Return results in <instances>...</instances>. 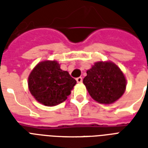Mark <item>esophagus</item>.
I'll use <instances>...</instances> for the list:
<instances>
[{"label":"esophagus","mask_w":148,"mask_h":148,"mask_svg":"<svg viewBox=\"0 0 148 148\" xmlns=\"http://www.w3.org/2000/svg\"><path fill=\"white\" fill-rule=\"evenodd\" d=\"M76 81L77 83H82V81H83V78H82L81 77H79L76 78Z\"/></svg>","instance_id":"esophagus-1"}]
</instances>
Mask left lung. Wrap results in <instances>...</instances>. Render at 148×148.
Here are the masks:
<instances>
[{"label": "left lung", "mask_w": 148, "mask_h": 148, "mask_svg": "<svg viewBox=\"0 0 148 148\" xmlns=\"http://www.w3.org/2000/svg\"><path fill=\"white\" fill-rule=\"evenodd\" d=\"M83 83L90 97L101 103H114L126 89V79L117 65L111 62L95 63L87 71Z\"/></svg>", "instance_id": "obj_1"}]
</instances>
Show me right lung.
<instances>
[{
  "label": "right lung",
  "instance_id": "add662e5",
  "mask_svg": "<svg viewBox=\"0 0 148 148\" xmlns=\"http://www.w3.org/2000/svg\"><path fill=\"white\" fill-rule=\"evenodd\" d=\"M76 84V80L68 72L60 69L55 60L39 63L28 77L30 92L38 102L46 106L64 102Z\"/></svg>",
  "mask_w": 148,
  "mask_h": 148
}]
</instances>
